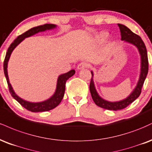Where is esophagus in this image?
Instances as JSON below:
<instances>
[{
  "instance_id": "esophagus-1",
  "label": "esophagus",
  "mask_w": 152,
  "mask_h": 152,
  "mask_svg": "<svg viewBox=\"0 0 152 152\" xmlns=\"http://www.w3.org/2000/svg\"><path fill=\"white\" fill-rule=\"evenodd\" d=\"M88 66H89V65L87 62H82L77 65V69H83L87 68V67H88Z\"/></svg>"
}]
</instances>
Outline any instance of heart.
<instances>
[{
  "mask_svg": "<svg viewBox=\"0 0 152 152\" xmlns=\"http://www.w3.org/2000/svg\"><path fill=\"white\" fill-rule=\"evenodd\" d=\"M107 37H108L107 33H101L99 36H98V39H99V40H100V41H104V40H106V39L107 38Z\"/></svg>",
  "mask_w": 152,
  "mask_h": 152,
  "instance_id": "b5f03b06",
  "label": "heart"
}]
</instances>
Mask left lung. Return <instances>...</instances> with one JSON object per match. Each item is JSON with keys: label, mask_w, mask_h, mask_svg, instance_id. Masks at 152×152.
<instances>
[{"label": "left lung", "mask_w": 152, "mask_h": 152, "mask_svg": "<svg viewBox=\"0 0 152 152\" xmlns=\"http://www.w3.org/2000/svg\"><path fill=\"white\" fill-rule=\"evenodd\" d=\"M118 26L120 30L121 33V40H124L126 42H129L130 44H132L133 45L136 46L138 49L139 53L141 57V71L140 75L139 78L138 83L137 84V86L134 89L132 93L122 100L118 102H109L102 99L97 93L94 87V80H93V72L91 71L92 73V79H91L90 84V90L91 95H92V99L97 106L100 107L102 108L106 109L109 110H122L126 108L128 105L132 103L135 99L139 97L142 92V87L143 86L146 77H147L148 70H149V62H148V56L147 48L144 45L143 40L142 38L131 31L127 27L122 24H118Z\"/></svg>", "instance_id": "1"}]
</instances>
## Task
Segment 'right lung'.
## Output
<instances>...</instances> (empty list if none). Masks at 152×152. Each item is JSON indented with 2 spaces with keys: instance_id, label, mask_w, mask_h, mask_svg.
I'll return each mask as SVG.
<instances>
[{
  "instance_id": "right-lung-1",
  "label": "right lung",
  "mask_w": 152,
  "mask_h": 152,
  "mask_svg": "<svg viewBox=\"0 0 152 152\" xmlns=\"http://www.w3.org/2000/svg\"><path fill=\"white\" fill-rule=\"evenodd\" d=\"M56 25L54 24H45L42 25V26L35 27V28H31V29L28 30V31L23 33L22 35H19V36L11 44H10V47L8 48V51H7L6 53V55H5L4 62H3V69H4V74L5 78H6L7 83H8L10 93L12 95V97H13L16 101L18 102L23 107L26 108V110H29L30 112H46L56 107L60 104V102L62 101V98L64 97V94H65V91L66 82H67V80H68L69 77H71L72 75H74L75 73V69H71V70L69 71L68 72H66L65 74L60 75L58 77V81H57L56 90H55L54 94H53L51 97H50L49 99H46V100L45 101L40 102H28L25 100V99H23L22 98L18 97V96L15 94V92H14L13 89H12L11 85H10V82H9V78L8 75V69H7L8 68V62L9 61V59H10V55H11L12 52L13 51V50L16 48V46L20 43L26 37H30L37 33H40V32H43L45 31V30L54 29V28H56Z\"/></svg>"
}]
</instances>
